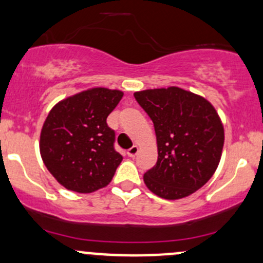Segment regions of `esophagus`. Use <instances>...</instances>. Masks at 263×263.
Masks as SVG:
<instances>
[{
  "mask_svg": "<svg viewBox=\"0 0 263 263\" xmlns=\"http://www.w3.org/2000/svg\"><path fill=\"white\" fill-rule=\"evenodd\" d=\"M138 151H139V148H138L137 145H133L132 148L128 151V155H129V157H130V158H134L135 155L138 154Z\"/></svg>",
  "mask_w": 263,
  "mask_h": 263,
  "instance_id": "obj_1",
  "label": "esophagus"
}]
</instances>
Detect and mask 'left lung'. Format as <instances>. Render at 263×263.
Here are the masks:
<instances>
[{"instance_id": "obj_1", "label": "left lung", "mask_w": 263, "mask_h": 263, "mask_svg": "<svg viewBox=\"0 0 263 263\" xmlns=\"http://www.w3.org/2000/svg\"><path fill=\"white\" fill-rule=\"evenodd\" d=\"M153 120L158 160L144 183L158 197L176 200L202 188L216 172L224 128L207 99L178 86L134 92Z\"/></svg>"}]
</instances>
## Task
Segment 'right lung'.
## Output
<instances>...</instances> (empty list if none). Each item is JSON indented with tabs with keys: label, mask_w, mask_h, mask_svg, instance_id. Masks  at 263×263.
<instances>
[{
	"label": "right lung",
	"mask_w": 263,
	"mask_h": 263,
	"mask_svg": "<svg viewBox=\"0 0 263 263\" xmlns=\"http://www.w3.org/2000/svg\"><path fill=\"white\" fill-rule=\"evenodd\" d=\"M124 92L90 87L59 101L44 121L40 154L63 187L92 193L111 182L123 157L114 149V130L106 118Z\"/></svg>",
	"instance_id": "add662e5"
}]
</instances>
